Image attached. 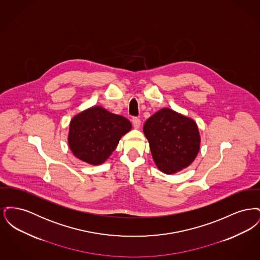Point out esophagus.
<instances>
[{
	"label": "esophagus",
	"mask_w": 260,
	"mask_h": 260,
	"mask_svg": "<svg viewBox=\"0 0 260 260\" xmlns=\"http://www.w3.org/2000/svg\"><path fill=\"white\" fill-rule=\"evenodd\" d=\"M133 124H134V126H135L136 128L140 127V124H141V121H140V119H139V118H137V117L133 118Z\"/></svg>",
	"instance_id": "34e87169"
}]
</instances>
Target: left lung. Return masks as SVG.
I'll list each match as a JSON object with an SVG mask.
<instances>
[{
    "label": "left lung",
    "mask_w": 260,
    "mask_h": 260,
    "mask_svg": "<svg viewBox=\"0 0 260 260\" xmlns=\"http://www.w3.org/2000/svg\"><path fill=\"white\" fill-rule=\"evenodd\" d=\"M143 133L158 169L167 174L180 172L198 155L201 137L194 120L162 108L145 122Z\"/></svg>",
    "instance_id": "obj_1"
}]
</instances>
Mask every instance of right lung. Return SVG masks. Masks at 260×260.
Returning <instances> with one entry per match:
<instances>
[{
    "label": "right lung",
    "instance_id": "obj_1",
    "mask_svg": "<svg viewBox=\"0 0 260 260\" xmlns=\"http://www.w3.org/2000/svg\"><path fill=\"white\" fill-rule=\"evenodd\" d=\"M131 129L126 118L93 106L73 117L68 144L78 159L98 166L110 157L121 137Z\"/></svg>",
    "mask_w": 260,
    "mask_h": 260
}]
</instances>
